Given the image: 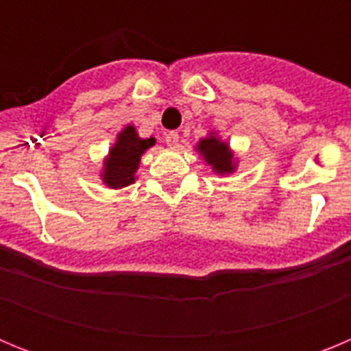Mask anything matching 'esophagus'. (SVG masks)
Segmentation results:
<instances>
[{"mask_svg": "<svg viewBox=\"0 0 351 351\" xmlns=\"http://www.w3.org/2000/svg\"><path fill=\"white\" fill-rule=\"evenodd\" d=\"M165 142H167V145H170V147L178 145L179 144V133L178 132L165 133Z\"/></svg>", "mask_w": 351, "mask_h": 351, "instance_id": "34e87169", "label": "esophagus"}]
</instances>
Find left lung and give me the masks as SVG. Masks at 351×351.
<instances>
[{"label": "left lung", "instance_id": "obj_1", "mask_svg": "<svg viewBox=\"0 0 351 351\" xmlns=\"http://www.w3.org/2000/svg\"><path fill=\"white\" fill-rule=\"evenodd\" d=\"M198 151L204 154L206 161H209V165H213L214 172L230 173L234 170L232 153L228 151V145L225 142H219L216 137H207L200 141Z\"/></svg>", "mask_w": 351, "mask_h": 351}]
</instances>
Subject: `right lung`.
I'll return each instance as SVG.
<instances>
[{
	"instance_id": "add662e5",
	"label": "right lung",
	"mask_w": 351,
	"mask_h": 351,
	"mask_svg": "<svg viewBox=\"0 0 351 351\" xmlns=\"http://www.w3.org/2000/svg\"><path fill=\"white\" fill-rule=\"evenodd\" d=\"M154 145V138H138L133 126H128L119 133L116 145L110 149V154L105 163L104 181L110 188H123L135 181V170L138 169L142 153Z\"/></svg>"
}]
</instances>
